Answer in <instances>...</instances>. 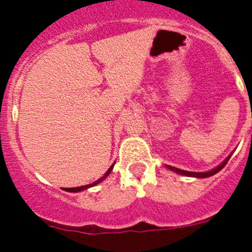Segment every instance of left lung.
Masks as SVG:
<instances>
[{
    "label": "left lung",
    "instance_id": "obj_1",
    "mask_svg": "<svg viewBox=\"0 0 252 252\" xmlns=\"http://www.w3.org/2000/svg\"><path fill=\"white\" fill-rule=\"evenodd\" d=\"M231 155H232V154H230V155H228V157H227L226 159H224L223 161H222L221 164H220V165H217V166H216V168L211 169V170H208V171H198V173H197V171H187V170H182V169H178V168H175V166H170V165H166V168H168L169 170H171V171H174V173H177V174L186 175V177L208 178V177H212V175H215L216 173H218V171L221 170V169L223 168L224 165H226L227 161L230 160Z\"/></svg>",
    "mask_w": 252,
    "mask_h": 252
}]
</instances>
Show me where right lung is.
<instances>
[{
  "label": "right lung",
  "instance_id": "obj_1",
  "mask_svg": "<svg viewBox=\"0 0 252 252\" xmlns=\"http://www.w3.org/2000/svg\"><path fill=\"white\" fill-rule=\"evenodd\" d=\"M113 165H115V162H113L112 165L110 166V168H108V170L106 171V173H104V175L102 178H99L98 180H95L94 183H92V184H87V186H83V187H77V188H65L64 189V190H66V192H72V193H75V192H82V190H86V189H88V188H91V187H94V186H97V184L98 183H101L102 180H104L106 179L107 177H108V174H110L111 171H112V169H113Z\"/></svg>",
  "mask_w": 252,
  "mask_h": 252
}]
</instances>
